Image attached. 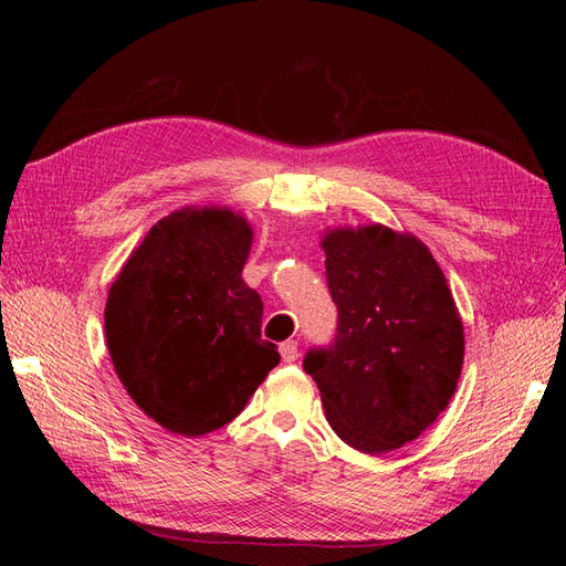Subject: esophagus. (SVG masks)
<instances>
[{
  "instance_id": "1",
  "label": "esophagus",
  "mask_w": 566,
  "mask_h": 566,
  "mask_svg": "<svg viewBox=\"0 0 566 566\" xmlns=\"http://www.w3.org/2000/svg\"><path fill=\"white\" fill-rule=\"evenodd\" d=\"M279 352H281V356H283V361L285 364H293V361H297V342L295 339H287V342H283V345L279 347Z\"/></svg>"
}]
</instances>
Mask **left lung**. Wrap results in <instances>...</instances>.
<instances>
[{
    "mask_svg": "<svg viewBox=\"0 0 566 566\" xmlns=\"http://www.w3.org/2000/svg\"><path fill=\"white\" fill-rule=\"evenodd\" d=\"M337 335L304 370L335 434L364 453L418 439L449 406L465 335L447 279L416 235L382 224L323 238Z\"/></svg>",
    "mask_w": 566,
    "mask_h": 566,
    "instance_id": "obj_1",
    "label": "left lung"
}]
</instances>
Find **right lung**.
I'll use <instances>...</instances> for the list:
<instances>
[{
	"label": "right lung",
	"instance_id": "right-lung-1",
	"mask_svg": "<svg viewBox=\"0 0 566 566\" xmlns=\"http://www.w3.org/2000/svg\"><path fill=\"white\" fill-rule=\"evenodd\" d=\"M250 245L245 217L184 208L148 231L111 285L115 373L169 432L200 437L224 427L281 361L262 339V297L241 276Z\"/></svg>",
	"mask_w": 566,
	"mask_h": 566
}]
</instances>
